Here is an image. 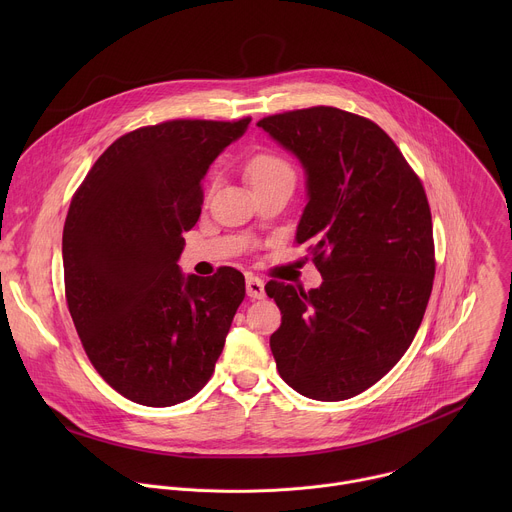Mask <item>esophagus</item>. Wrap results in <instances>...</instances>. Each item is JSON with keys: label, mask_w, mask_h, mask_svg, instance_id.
I'll return each instance as SVG.
<instances>
[{"label": "esophagus", "mask_w": 512, "mask_h": 512, "mask_svg": "<svg viewBox=\"0 0 512 512\" xmlns=\"http://www.w3.org/2000/svg\"><path fill=\"white\" fill-rule=\"evenodd\" d=\"M247 296L253 300L265 298V283L257 275H247Z\"/></svg>", "instance_id": "34e87169"}]
</instances>
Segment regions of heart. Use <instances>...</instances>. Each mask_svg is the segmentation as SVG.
Wrapping results in <instances>:
<instances>
[{
    "label": "heart",
    "instance_id": "obj_1",
    "mask_svg": "<svg viewBox=\"0 0 512 512\" xmlns=\"http://www.w3.org/2000/svg\"><path fill=\"white\" fill-rule=\"evenodd\" d=\"M283 174H294V170H291V166L283 158L275 154H259L247 166V176L251 184L269 180L275 176H283Z\"/></svg>",
    "mask_w": 512,
    "mask_h": 512
}]
</instances>
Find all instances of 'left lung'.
<instances>
[{
	"mask_svg": "<svg viewBox=\"0 0 512 512\" xmlns=\"http://www.w3.org/2000/svg\"><path fill=\"white\" fill-rule=\"evenodd\" d=\"M306 174L296 241L312 243L322 285L269 281L281 310L269 346L281 379L304 397L344 401L405 354L435 273L425 190L395 141L371 119L310 107L257 123Z\"/></svg>",
	"mask_w": 512,
	"mask_h": 512,
	"instance_id": "left-lung-1",
	"label": "left lung"
}]
</instances>
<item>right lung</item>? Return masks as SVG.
<instances>
[{"label": "right lung", "instance_id": "1", "mask_svg": "<svg viewBox=\"0 0 512 512\" xmlns=\"http://www.w3.org/2000/svg\"><path fill=\"white\" fill-rule=\"evenodd\" d=\"M251 119H176L113 141L70 202L62 263L68 312L97 373L123 397L170 407L210 379L245 298L221 267L184 275L182 233L210 164Z\"/></svg>", "mask_w": 512, "mask_h": 512}]
</instances>
